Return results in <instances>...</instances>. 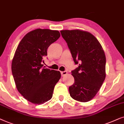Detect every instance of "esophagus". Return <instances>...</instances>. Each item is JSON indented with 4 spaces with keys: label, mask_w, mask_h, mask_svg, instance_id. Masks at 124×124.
I'll list each match as a JSON object with an SVG mask.
<instances>
[{
    "label": "esophagus",
    "mask_w": 124,
    "mask_h": 124,
    "mask_svg": "<svg viewBox=\"0 0 124 124\" xmlns=\"http://www.w3.org/2000/svg\"><path fill=\"white\" fill-rule=\"evenodd\" d=\"M61 75H62V77H64V76L67 75V72L66 71H61Z\"/></svg>",
    "instance_id": "obj_1"
}]
</instances>
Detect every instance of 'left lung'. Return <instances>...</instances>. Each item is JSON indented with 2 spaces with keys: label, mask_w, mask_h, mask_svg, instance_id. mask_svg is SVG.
Segmentation results:
<instances>
[{
  "label": "left lung",
  "mask_w": 124,
  "mask_h": 124,
  "mask_svg": "<svg viewBox=\"0 0 124 124\" xmlns=\"http://www.w3.org/2000/svg\"><path fill=\"white\" fill-rule=\"evenodd\" d=\"M61 35L68 45L75 65L71 71L74 83L69 87L71 97L80 102L96 95L105 78L106 58L103 47L93 35L80 30H63Z\"/></svg>",
  "instance_id": "8db88e82"
}]
</instances>
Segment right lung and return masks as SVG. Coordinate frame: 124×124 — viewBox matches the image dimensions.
I'll return each mask as SVG.
<instances>
[{
  "instance_id": "add662e5",
  "label": "right lung",
  "mask_w": 124,
  "mask_h": 124,
  "mask_svg": "<svg viewBox=\"0 0 124 124\" xmlns=\"http://www.w3.org/2000/svg\"><path fill=\"white\" fill-rule=\"evenodd\" d=\"M60 36L58 31L35 29L23 38L15 53L11 69L16 88L25 99L35 104L52 99L61 78L59 71L43 67L47 48Z\"/></svg>"
}]
</instances>
